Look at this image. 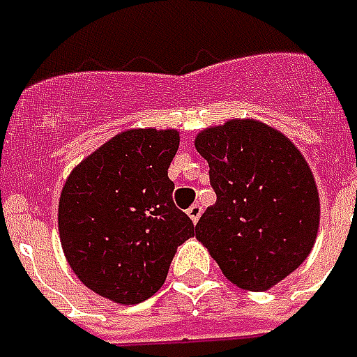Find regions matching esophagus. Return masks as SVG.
<instances>
[{"mask_svg": "<svg viewBox=\"0 0 357 357\" xmlns=\"http://www.w3.org/2000/svg\"><path fill=\"white\" fill-rule=\"evenodd\" d=\"M201 214H202V206H199V204H193V206H189V208H187V216L191 218V222H193V224L199 222Z\"/></svg>", "mask_w": 357, "mask_h": 357, "instance_id": "obj_1", "label": "esophagus"}]
</instances>
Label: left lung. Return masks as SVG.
<instances>
[{
	"label": "left lung",
	"instance_id": "8db88e82",
	"mask_svg": "<svg viewBox=\"0 0 357 357\" xmlns=\"http://www.w3.org/2000/svg\"><path fill=\"white\" fill-rule=\"evenodd\" d=\"M216 202L195 227L224 275L262 292L304 262L319 229V193L306 158L271 126L245 118L202 130Z\"/></svg>",
	"mask_w": 357,
	"mask_h": 357
}]
</instances>
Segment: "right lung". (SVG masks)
I'll return each instance as SVG.
<instances>
[{"label": "right lung", "instance_id": "1", "mask_svg": "<svg viewBox=\"0 0 357 357\" xmlns=\"http://www.w3.org/2000/svg\"><path fill=\"white\" fill-rule=\"evenodd\" d=\"M178 130H126L84 158L59 201V235L73 271L116 304L151 298L195 225L172 201Z\"/></svg>", "mask_w": 357, "mask_h": 357}]
</instances>
